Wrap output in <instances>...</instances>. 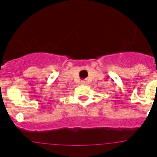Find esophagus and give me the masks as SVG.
<instances>
[{"label": "esophagus", "instance_id": "1", "mask_svg": "<svg viewBox=\"0 0 157 157\" xmlns=\"http://www.w3.org/2000/svg\"><path fill=\"white\" fill-rule=\"evenodd\" d=\"M81 84H82V85H85L86 81H81Z\"/></svg>", "mask_w": 157, "mask_h": 157}]
</instances>
